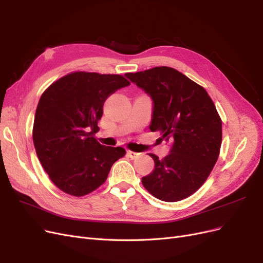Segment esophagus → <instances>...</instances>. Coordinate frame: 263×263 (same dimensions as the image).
<instances>
[{"label":"esophagus","instance_id":"obj_1","mask_svg":"<svg viewBox=\"0 0 263 263\" xmlns=\"http://www.w3.org/2000/svg\"><path fill=\"white\" fill-rule=\"evenodd\" d=\"M127 156H128L132 159H135V158L139 156V154L135 153V151H132V150H127Z\"/></svg>","mask_w":263,"mask_h":263}]
</instances>
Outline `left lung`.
Masks as SVG:
<instances>
[{
	"instance_id": "1",
	"label": "left lung",
	"mask_w": 263,
	"mask_h": 263,
	"mask_svg": "<svg viewBox=\"0 0 263 263\" xmlns=\"http://www.w3.org/2000/svg\"><path fill=\"white\" fill-rule=\"evenodd\" d=\"M154 102L149 128L171 141L163 159L149 154L155 169L141 179L148 192L164 202L184 200L200 189L216 163L221 119L203 86L170 67L125 74Z\"/></svg>"
}]
</instances>
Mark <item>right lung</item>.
<instances>
[{
  "mask_svg": "<svg viewBox=\"0 0 263 263\" xmlns=\"http://www.w3.org/2000/svg\"><path fill=\"white\" fill-rule=\"evenodd\" d=\"M130 83L119 74L69 73L47 89L36 108L33 140L37 157L62 192L83 196L105 182L122 147L101 145L94 135L110 94Z\"/></svg>",
  "mask_w": 263,
  "mask_h": 263,
  "instance_id": "obj_1",
  "label": "right lung"
}]
</instances>
